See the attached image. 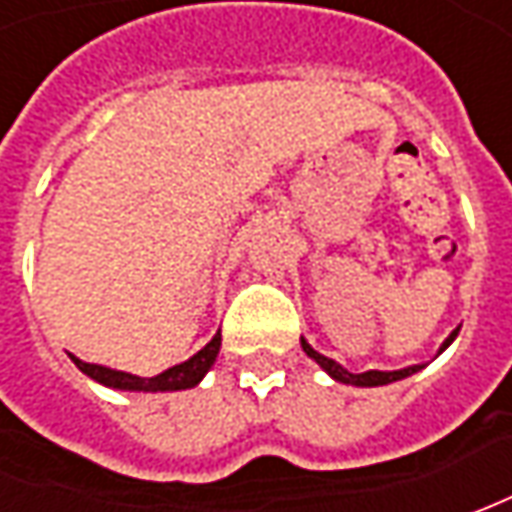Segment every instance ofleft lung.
<instances>
[{
    "instance_id": "8db88e82",
    "label": "left lung",
    "mask_w": 512,
    "mask_h": 512,
    "mask_svg": "<svg viewBox=\"0 0 512 512\" xmlns=\"http://www.w3.org/2000/svg\"><path fill=\"white\" fill-rule=\"evenodd\" d=\"M456 339V333L447 339V342L442 344V350L447 347V344ZM302 347H305V353L313 359L316 364H322L327 373L336 379V382H344V384H356V387H379V384H390V382H399V379H404V376H410V373H416V370H422L419 364H413V367H404V370H390V373H384V370H367V373H350V370H344L342 364H336L333 359H327V356H322L319 350H313L310 344L302 339Z\"/></svg>"
}]
</instances>
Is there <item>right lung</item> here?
<instances>
[{
	"mask_svg": "<svg viewBox=\"0 0 512 512\" xmlns=\"http://www.w3.org/2000/svg\"><path fill=\"white\" fill-rule=\"evenodd\" d=\"M219 347H222V333H216L196 356H190L187 362L176 364V367H168L165 373H159L153 379H142V376H133V373H125V370H110V367H102V364H88L82 362V359H76V356H70V359H73V364L82 373H88L90 379L108 384V387H116V390H150V393H156V390H187V387L202 382V376L210 370V364L216 362Z\"/></svg>",
	"mask_w": 512,
	"mask_h": 512,
	"instance_id": "obj_1",
	"label": "right lung"
}]
</instances>
